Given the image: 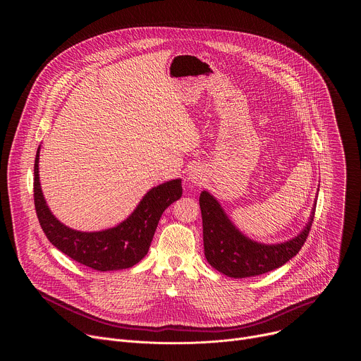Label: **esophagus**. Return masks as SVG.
I'll list each match as a JSON object with an SVG mask.
<instances>
[{"label":"esophagus","mask_w":361,"mask_h":361,"mask_svg":"<svg viewBox=\"0 0 361 361\" xmlns=\"http://www.w3.org/2000/svg\"><path fill=\"white\" fill-rule=\"evenodd\" d=\"M187 180L190 183H192L194 185H198V184H202V181L205 180V173L201 167L195 166L192 169L188 170V174H187Z\"/></svg>","instance_id":"1"}]
</instances>
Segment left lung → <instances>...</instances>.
I'll return each mask as SVG.
<instances>
[{"label":"left lung","instance_id":"8db88e82","mask_svg":"<svg viewBox=\"0 0 361 361\" xmlns=\"http://www.w3.org/2000/svg\"><path fill=\"white\" fill-rule=\"evenodd\" d=\"M316 201L310 219L300 234L284 243L264 244L244 235L231 223L217 198L209 191H201L200 209L205 259L217 271L234 279L260 276L281 267L300 251L310 233Z\"/></svg>","mask_w":361,"mask_h":361}]
</instances>
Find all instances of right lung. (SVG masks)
Returning a JSON list of instances; mask_svg holds the SVG:
<instances>
[{
    "instance_id": "add662e5",
    "label": "right lung",
    "mask_w": 361,
    "mask_h": 361,
    "mask_svg": "<svg viewBox=\"0 0 361 361\" xmlns=\"http://www.w3.org/2000/svg\"><path fill=\"white\" fill-rule=\"evenodd\" d=\"M38 161L39 147L34 164V204L42 231L60 251L97 271L124 270L141 262L148 252L161 214L183 194L180 178L163 183L152 187L118 226L102 231H78L59 221L48 209L39 184Z\"/></svg>"
}]
</instances>
